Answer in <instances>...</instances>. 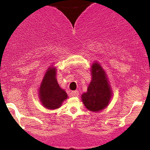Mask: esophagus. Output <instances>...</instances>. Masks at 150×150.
Segmentation results:
<instances>
[{
    "label": "esophagus",
    "instance_id": "esophagus-1",
    "mask_svg": "<svg viewBox=\"0 0 150 150\" xmlns=\"http://www.w3.org/2000/svg\"><path fill=\"white\" fill-rule=\"evenodd\" d=\"M78 95H79L78 91H73V92H70V96H71V97H78Z\"/></svg>",
    "mask_w": 150,
    "mask_h": 150
}]
</instances>
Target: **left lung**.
<instances>
[{
  "mask_svg": "<svg viewBox=\"0 0 150 150\" xmlns=\"http://www.w3.org/2000/svg\"><path fill=\"white\" fill-rule=\"evenodd\" d=\"M92 75V81L87 92L82 95V100L89 111H99L108 106L112 93L106 73L97 63H93Z\"/></svg>",
  "mask_w": 150,
  "mask_h": 150,
  "instance_id": "obj_1",
  "label": "left lung"
}]
</instances>
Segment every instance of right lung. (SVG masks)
I'll return each mask as SVG.
<instances>
[{
    "instance_id": "1",
    "label": "right lung",
    "mask_w": 150,
    "mask_h": 150,
    "mask_svg": "<svg viewBox=\"0 0 150 150\" xmlns=\"http://www.w3.org/2000/svg\"><path fill=\"white\" fill-rule=\"evenodd\" d=\"M56 73L55 68H49L39 88L41 101L44 107L49 109L59 108L63 101L68 97L66 92L58 85Z\"/></svg>"
}]
</instances>
